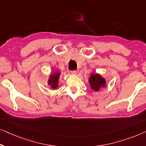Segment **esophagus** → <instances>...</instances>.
<instances>
[{"label": "esophagus", "instance_id": "34e87169", "mask_svg": "<svg viewBox=\"0 0 146 146\" xmlns=\"http://www.w3.org/2000/svg\"><path fill=\"white\" fill-rule=\"evenodd\" d=\"M71 73L72 75H77V71H71Z\"/></svg>", "mask_w": 146, "mask_h": 146}]
</instances>
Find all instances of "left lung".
Returning a JSON list of instances; mask_svg holds the SVG:
<instances>
[{
  "instance_id": "left-lung-1",
  "label": "left lung",
  "mask_w": 146,
  "mask_h": 146,
  "mask_svg": "<svg viewBox=\"0 0 146 146\" xmlns=\"http://www.w3.org/2000/svg\"><path fill=\"white\" fill-rule=\"evenodd\" d=\"M90 88L93 90L98 92L101 88H104L106 85V80L105 78L102 77L99 73L91 74L88 79Z\"/></svg>"
}]
</instances>
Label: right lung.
<instances>
[{
	"instance_id": "add662e5",
	"label": "right lung",
	"mask_w": 146,
	"mask_h": 146,
	"mask_svg": "<svg viewBox=\"0 0 146 146\" xmlns=\"http://www.w3.org/2000/svg\"><path fill=\"white\" fill-rule=\"evenodd\" d=\"M60 75L61 73L59 71H55L50 75L47 83L49 86H50L52 89H56L58 88Z\"/></svg>"
}]
</instances>
